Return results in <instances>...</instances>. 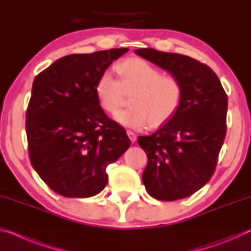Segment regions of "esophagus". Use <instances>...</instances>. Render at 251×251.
<instances>
[{
    "instance_id": "34e87169",
    "label": "esophagus",
    "mask_w": 251,
    "mask_h": 251,
    "mask_svg": "<svg viewBox=\"0 0 251 251\" xmlns=\"http://www.w3.org/2000/svg\"><path fill=\"white\" fill-rule=\"evenodd\" d=\"M127 135H128V137H129V139H130V142H131V143H135V142H136V139H137V136H136V134H135V133H133V131L127 130Z\"/></svg>"
}]
</instances>
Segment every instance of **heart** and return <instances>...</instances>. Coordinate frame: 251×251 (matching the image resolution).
I'll use <instances>...</instances> for the list:
<instances>
[{"label": "heart", "instance_id": "heart-1", "mask_svg": "<svg viewBox=\"0 0 251 251\" xmlns=\"http://www.w3.org/2000/svg\"><path fill=\"white\" fill-rule=\"evenodd\" d=\"M120 80L109 72L97 79L95 93L100 106L106 113L114 114L120 107L124 94L131 96L129 108L115 116L118 124L141 130L165 124L180 104L182 86L174 76H166L142 58L131 57L116 66Z\"/></svg>", "mask_w": 251, "mask_h": 251}]
</instances>
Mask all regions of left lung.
Instances as JSON below:
<instances>
[{"mask_svg": "<svg viewBox=\"0 0 251 251\" xmlns=\"http://www.w3.org/2000/svg\"><path fill=\"white\" fill-rule=\"evenodd\" d=\"M134 52L168 72L182 86L175 114L154 134L137 139L148 158L143 182L158 201L188 197L215 172L226 136L227 95L215 72L196 59L154 49Z\"/></svg>", "mask_w": 251, "mask_h": 251, "instance_id": "1", "label": "left lung"}]
</instances>
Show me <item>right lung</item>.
I'll list each match as a JSON object with an SVG mask.
<instances>
[{"label":"right lung","mask_w":251,"mask_h":251,"mask_svg":"<svg viewBox=\"0 0 251 251\" xmlns=\"http://www.w3.org/2000/svg\"><path fill=\"white\" fill-rule=\"evenodd\" d=\"M127 50L67 55L34 79L26 110L29 159L62 196L100 193L108 181L106 167L128 150L125 129L106 116L95 93L100 76Z\"/></svg>","instance_id":"1"}]
</instances>
